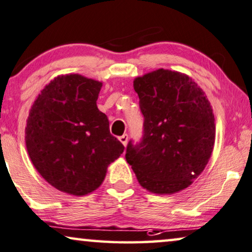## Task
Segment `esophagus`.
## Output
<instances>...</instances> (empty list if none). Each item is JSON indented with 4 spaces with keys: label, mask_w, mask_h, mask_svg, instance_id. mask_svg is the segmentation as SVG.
<instances>
[{
    "label": "esophagus",
    "mask_w": 252,
    "mask_h": 252,
    "mask_svg": "<svg viewBox=\"0 0 252 252\" xmlns=\"http://www.w3.org/2000/svg\"><path fill=\"white\" fill-rule=\"evenodd\" d=\"M119 140L122 142L125 147H126V145H127V134H123V136H121V137L119 138Z\"/></svg>",
    "instance_id": "1"
}]
</instances>
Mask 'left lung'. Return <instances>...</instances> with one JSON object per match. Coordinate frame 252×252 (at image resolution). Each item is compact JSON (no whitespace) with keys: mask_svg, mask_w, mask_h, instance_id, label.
<instances>
[{"mask_svg":"<svg viewBox=\"0 0 252 252\" xmlns=\"http://www.w3.org/2000/svg\"><path fill=\"white\" fill-rule=\"evenodd\" d=\"M133 88L145 118L144 136L139 145L127 144L126 162L149 192H179L201 174L212 156V105L197 82L178 71H152L134 79Z\"/></svg>","mask_w":252,"mask_h":252,"instance_id":"left-lung-1","label":"left lung"}]
</instances>
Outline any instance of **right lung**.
Listing matches in <instances>:
<instances>
[{
	"label": "right lung",
	"instance_id": "1",
	"mask_svg": "<svg viewBox=\"0 0 252 252\" xmlns=\"http://www.w3.org/2000/svg\"><path fill=\"white\" fill-rule=\"evenodd\" d=\"M102 86L81 74L58 76L29 111L25 140L32 163L52 187L72 196L95 191L125 150L97 107Z\"/></svg>",
	"mask_w": 252,
	"mask_h": 252
}]
</instances>
